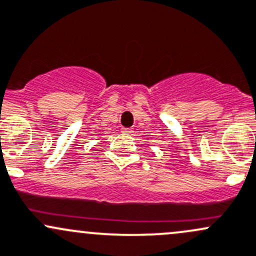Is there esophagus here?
I'll return each instance as SVG.
<instances>
[{
  "mask_svg": "<svg viewBox=\"0 0 256 256\" xmlns=\"http://www.w3.org/2000/svg\"><path fill=\"white\" fill-rule=\"evenodd\" d=\"M121 132L126 134V135H131V134L134 132V130L132 128H121Z\"/></svg>",
  "mask_w": 256,
  "mask_h": 256,
  "instance_id": "obj_1",
  "label": "esophagus"
}]
</instances>
